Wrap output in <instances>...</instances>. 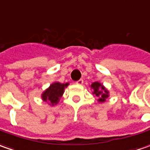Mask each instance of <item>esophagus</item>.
I'll return each mask as SVG.
<instances>
[{
    "instance_id": "34e87169",
    "label": "esophagus",
    "mask_w": 150,
    "mask_h": 150,
    "mask_svg": "<svg viewBox=\"0 0 150 150\" xmlns=\"http://www.w3.org/2000/svg\"><path fill=\"white\" fill-rule=\"evenodd\" d=\"M75 83H76V84H79V85H81V84H83V79H79L78 81H76Z\"/></svg>"
}]
</instances>
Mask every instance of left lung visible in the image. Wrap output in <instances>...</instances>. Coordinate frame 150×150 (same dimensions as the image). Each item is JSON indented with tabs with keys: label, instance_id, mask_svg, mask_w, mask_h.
I'll use <instances>...</instances> for the list:
<instances>
[{
	"label": "left lung",
	"instance_id": "obj_1",
	"mask_svg": "<svg viewBox=\"0 0 150 150\" xmlns=\"http://www.w3.org/2000/svg\"><path fill=\"white\" fill-rule=\"evenodd\" d=\"M91 88L93 89V94H95L97 97H98L99 98L98 101L99 103H103L106 101V99L108 98L109 93L107 90V88L104 86L100 83L99 82H94L91 84Z\"/></svg>",
	"mask_w": 150,
	"mask_h": 150
}]
</instances>
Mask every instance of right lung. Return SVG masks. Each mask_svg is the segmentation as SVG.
Listing matches in <instances>:
<instances>
[{
	"mask_svg": "<svg viewBox=\"0 0 150 150\" xmlns=\"http://www.w3.org/2000/svg\"><path fill=\"white\" fill-rule=\"evenodd\" d=\"M68 85H69V83H61L59 82H55L52 83L49 87L42 93V100L49 103V104L52 106L56 105L63 95L65 88H67Z\"/></svg>",
	"mask_w": 150,
	"mask_h": 150,
	"instance_id": "obj_1",
	"label": "right lung"
}]
</instances>
